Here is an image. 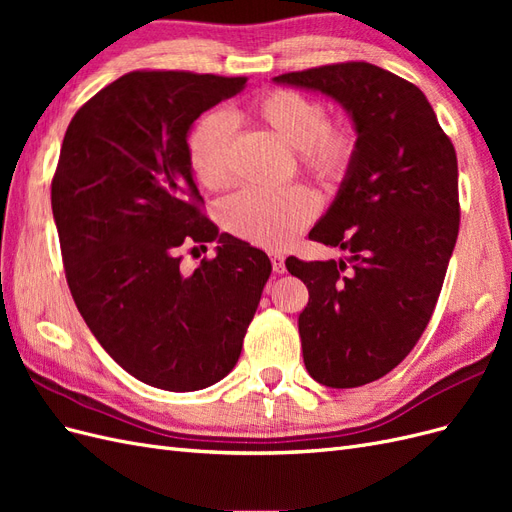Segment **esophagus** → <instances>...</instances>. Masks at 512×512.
I'll use <instances>...</instances> for the list:
<instances>
[{
    "label": "esophagus",
    "instance_id": "1",
    "mask_svg": "<svg viewBox=\"0 0 512 512\" xmlns=\"http://www.w3.org/2000/svg\"><path fill=\"white\" fill-rule=\"evenodd\" d=\"M284 254L280 252H273L271 254V267H273V273H284L286 271V262H284Z\"/></svg>",
    "mask_w": 512,
    "mask_h": 512
}]
</instances>
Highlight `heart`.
<instances>
[{"instance_id":"1","label":"heart","mask_w":512,"mask_h":512,"mask_svg":"<svg viewBox=\"0 0 512 512\" xmlns=\"http://www.w3.org/2000/svg\"><path fill=\"white\" fill-rule=\"evenodd\" d=\"M241 117L271 130L297 153L305 175L322 185L344 183L361 151V132L348 117L329 119L322 100L303 91L267 89L241 108ZM188 160L196 181L211 192L232 183L230 123L222 115L200 119L188 136ZM316 198L303 185L280 192L247 190L222 205V224L232 235L265 250H282L316 218Z\"/></svg>"}]
</instances>
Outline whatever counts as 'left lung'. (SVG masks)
<instances>
[{"mask_svg": "<svg viewBox=\"0 0 512 512\" xmlns=\"http://www.w3.org/2000/svg\"><path fill=\"white\" fill-rule=\"evenodd\" d=\"M275 81L331 96L361 132L350 177L309 232L350 262L286 258L309 292L299 314L309 376L352 389L404 361L433 316L459 232L457 153L423 91L367 61Z\"/></svg>", "mask_w": 512, "mask_h": 512, "instance_id": "left-lung-1", "label": "left lung"}]
</instances>
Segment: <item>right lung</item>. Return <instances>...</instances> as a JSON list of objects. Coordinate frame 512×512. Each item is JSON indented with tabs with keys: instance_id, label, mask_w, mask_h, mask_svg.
<instances>
[{
	"instance_id": "obj_1",
	"label": "right lung",
	"mask_w": 512,
	"mask_h": 512,
	"mask_svg": "<svg viewBox=\"0 0 512 512\" xmlns=\"http://www.w3.org/2000/svg\"><path fill=\"white\" fill-rule=\"evenodd\" d=\"M245 76L134 70L72 117L51 205L72 299L130 376L198 391L237 365L271 275L269 256L220 232L192 179L188 136ZM219 241L215 259L180 269L183 246Z\"/></svg>"
}]
</instances>
